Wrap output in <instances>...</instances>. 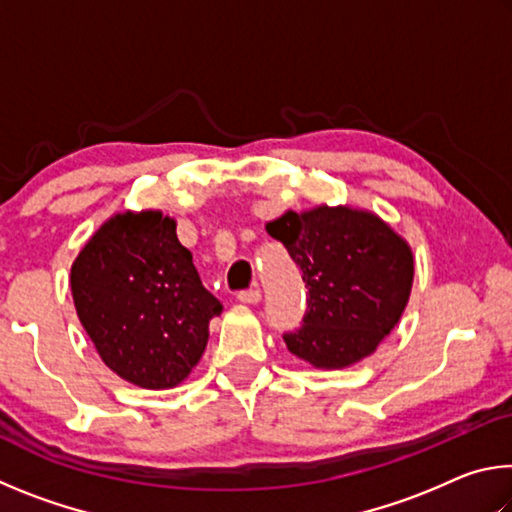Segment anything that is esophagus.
Masks as SVG:
<instances>
[{"label": "esophagus", "mask_w": 512, "mask_h": 512, "mask_svg": "<svg viewBox=\"0 0 512 512\" xmlns=\"http://www.w3.org/2000/svg\"><path fill=\"white\" fill-rule=\"evenodd\" d=\"M237 298H239V302H244V305H257V302L262 300V291L246 289V291H239Z\"/></svg>", "instance_id": "34e87169"}]
</instances>
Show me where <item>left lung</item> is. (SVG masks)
Listing matches in <instances>:
<instances>
[{"label": "left lung", "instance_id": "1", "mask_svg": "<svg viewBox=\"0 0 512 512\" xmlns=\"http://www.w3.org/2000/svg\"><path fill=\"white\" fill-rule=\"evenodd\" d=\"M266 230L289 250L309 291L302 325L282 334L289 352L316 368L375 352L409 302V244L379 216L350 207L287 212Z\"/></svg>", "mask_w": 512, "mask_h": 512}]
</instances>
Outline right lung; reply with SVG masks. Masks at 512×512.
<instances>
[{
  "label": "right lung",
  "instance_id": "obj_1",
  "mask_svg": "<svg viewBox=\"0 0 512 512\" xmlns=\"http://www.w3.org/2000/svg\"><path fill=\"white\" fill-rule=\"evenodd\" d=\"M69 282L103 363L142 388L180 384L223 311L162 212L112 216L76 257Z\"/></svg>",
  "mask_w": 512,
  "mask_h": 512
}]
</instances>
